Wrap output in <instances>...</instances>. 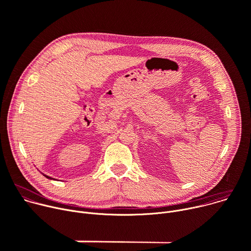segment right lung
Segmentation results:
<instances>
[{
    "label": "right lung",
    "instance_id": "obj_1",
    "mask_svg": "<svg viewBox=\"0 0 251 251\" xmlns=\"http://www.w3.org/2000/svg\"><path fill=\"white\" fill-rule=\"evenodd\" d=\"M46 177H48V178H50V180H53V177H51V176H47V175H45V174H43Z\"/></svg>",
    "mask_w": 251,
    "mask_h": 251
}]
</instances>
